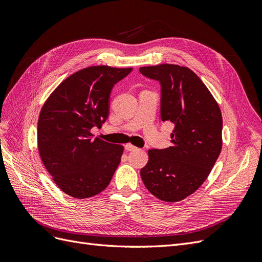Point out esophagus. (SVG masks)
<instances>
[{
  "mask_svg": "<svg viewBox=\"0 0 262 262\" xmlns=\"http://www.w3.org/2000/svg\"><path fill=\"white\" fill-rule=\"evenodd\" d=\"M124 148H125V150H136L138 147L129 143V144H125L124 145Z\"/></svg>",
  "mask_w": 262,
  "mask_h": 262,
  "instance_id": "1",
  "label": "esophagus"
}]
</instances>
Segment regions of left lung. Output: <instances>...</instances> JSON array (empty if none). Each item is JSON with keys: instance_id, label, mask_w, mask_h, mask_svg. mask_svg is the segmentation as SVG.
<instances>
[{"instance_id": "8db88e82", "label": "left lung", "mask_w": 262, "mask_h": 262, "mask_svg": "<svg viewBox=\"0 0 262 262\" xmlns=\"http://www.w3.org/2000/svg\"><path fill=\"white\" fill-rule=\"evenodd\" d=\"M140 72L161 83V118L175 125L171 146L148 149L141 177L158 199L178 202L199 189L221 153V109L189 68L165 63L140 68Z\"/></svg>"}]
</instances>
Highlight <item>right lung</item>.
<instances>
[{
	"label": "right lung",
	"instance_id": "obj_1",
	"mask_svg": "<svg viewBox=\"0 0 262 262\" xmlns=\"http://www.w3.org/2000/svg\"><path fill=\"white\" fill-rule=\"evenodd\" d=\"M132 68L90 67L66 78L38 119L39 155L63 192L87 199L105 190L120 164L123 146L93 138L109 115V96Z\"/></svg>",
	"mask_w": 262,
	"mask_h": 262
}]
</instances>
